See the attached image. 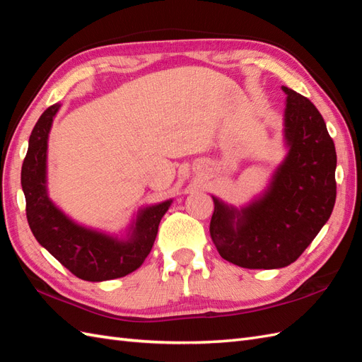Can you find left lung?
<instances>
[{
  "mask_svg": "<svg viewBox=\"0 0 362 362\" xmlns=\"http://www.w3.org/2000/svg\"><path fill=\"white\" fill-rule=\"evenodd\" d=\"M287 94V156L267 189L236 208L213 196L209 233L219 255L242 268H282L295 262L330 219L336 200V151L322 115L304 95Z\"/></svg>",
  "mask_w": 362,
  "mask_h": 362,
  "instance_id": "8db88e82",
  "label": "left lung"
}]
</instances>
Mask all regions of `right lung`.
I'll use <instances>...</instances> for the list:
<instances>
[{
    "mask_svg": "<svg viewBox=\"0 0 362 362\" xmlns=\"http://www.w3.org/2000/svg\"><path fill=\"white\" fill-rule=\"evenodd\" d=\"M60 107V103L47 107L29 137L21 168L29 226L40 245L80 279L102 282L123 277L145 262L173 199L140 208L123 236L89 228L66 216L47 192V140Z\"/></svg>",
    "mask_w": 362,
    "mask_h": 362,
    "instance_id": "obj_1",
    "label": "right lung"
}]
</instances>
